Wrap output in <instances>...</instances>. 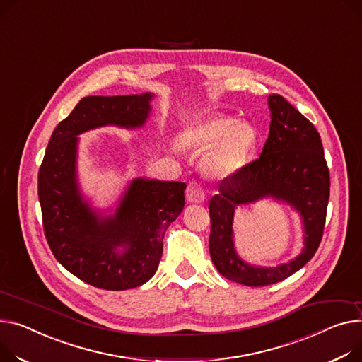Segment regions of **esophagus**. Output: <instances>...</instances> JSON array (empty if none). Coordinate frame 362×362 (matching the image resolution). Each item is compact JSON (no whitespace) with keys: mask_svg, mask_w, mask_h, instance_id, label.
Wrapping results in <instances>:
<instances>
[{"mask_svg":"<svg viewBox=\"0 0 362 362\" xmlns=\"http://www.w3.org/2000/svg\"><path fill=\"white\" fill-rule=\"evenodd\" d=\"M186 198L189 202L192 204H199L205 199V192H204V187L201 185V182L198 180H192L189 185H187V189H186Z\"/></svg>","mask_w":362,"mask_h":362,"instance_id":"34e87169","label":"esophagus"}]
</instances>
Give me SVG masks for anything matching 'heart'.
<instances>
[{"instance_id": "b5f03b06", "label": "heart", "mask_w": 362, "mask_h": 362, "mask_svg": "<svg viewBox=\"0 0 362 362\" xmlns=\"http://www.w3.org/2000/svg\"><path fill=\"white\" fill-rule=\"evenodd\" d=\"M186 139L199 146H212L216 141L206 158V167L215 175L227 176L245 165L255 148L257 134L247 122H234L228 116L214 115L190 127Z\"/></svg>"}]
</instances>
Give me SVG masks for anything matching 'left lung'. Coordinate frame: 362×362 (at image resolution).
<instances>
[{
	"label": "left lung",
	"instance_id": "obj_1",
	"mask_svg": "<svg viewBox=\"0 0 362 362\" xmlns=\"http://www.w3.org/2000/svg\"><path fill=\"white\" fill-rule=\"evenodd\" d=\"M271 128L259 158L218 185L209 201L211 259L224 278L247 286L276 284L315 256L322 242L330 192V175L322 139L310 120L279 94L269 95ZM274 196L293 203L305 221L306 247L296 260L278 269L249 267L232 247L233 209L242 203Z\"/></svg>",
	"mask_w": 362,
	"mask_h": 362
}]
</instances>
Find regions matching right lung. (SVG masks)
Listing matches in <instances>:
<instances>
[{
    "label": "right lung",
    "mask_w": 362,
    "mask_h": 362,
    "mask_svg": "<svg viewBox=\"0 0 362 362\" xmlns=\"http://www.w3.org/2000/svg\"><path fill=\"white\" fill-rule=\"evenodd\" d=\"M153 94L88 95L54 129L37 176L46 242L81 281L122 291L147 282L163 255V237L185 206L183 182L136 179L113 218L100 220L81 201L76 182L77 135L102 125L141 127ZM117 245H125L122 255Z\"/></svg>",
    "instance_id": "right-lung-1"
}]
</instances>
